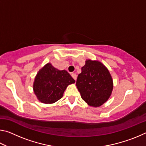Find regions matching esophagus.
Returning a JSON list of instances; mask_svg holds the SVG:
<instances>
[{"label":"esophagus","mask_w":146,"mask_h":146,"mask_svg":"<svg viewBox=\"0 0 146 146\" xmlns=\"http://www.w3.org/2000/svg\"><path fill=\"white\" fill-rule=\"evenodd\" d=\"M71 76H72V77L74 78V80H76V78H77V76H76V75L75 73H72L71 74Z\"/></svg>","instance_id":"esophagus-1"}]
</instances>
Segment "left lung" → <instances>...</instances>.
<instances>
[{
  "instance_id": "8db88e82",
  "label": "left lung",
  "mask_w": 146,
  "mask_h": 146,
  "mask_svg": "<svg viewBox=\"0 0 146 146\" xmlns=\"http://www.w3.org/2000/svg\"><path fill=\"white\" fill-rule=\"evenodd\" d=\"M76 86L81 97L88 105L99 107L110 98L113 80L108 70L102 63L87 60L78 75Z\"/></svg>"
}]
</instances>
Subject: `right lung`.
<instances>
[{"label":"right lung","instance_id":"right-lung-1","mask_svg":"<svg viewBox=\"0 0 146 146\" xmlns=\"http://www.w3.org/2000/svg\"><path fill=\"white\" fill-rule=\"evenodd\" d=\"M75 82V80L66 70H58L48 63L36 75L33 90L41 102L53 104L62 97L68 85Z\"/></svg>","mask_w":146,"mask_h":146}]
</instances>
